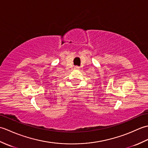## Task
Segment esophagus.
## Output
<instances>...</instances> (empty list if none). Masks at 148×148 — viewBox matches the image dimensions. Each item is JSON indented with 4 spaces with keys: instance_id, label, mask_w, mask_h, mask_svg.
Masks as SVG:
<instances>
[{
    "instance_id": "34e87169",
    "label": "esophagus",
    "mask_w": 148,
    "mask_h": 148,
    "mask_svg": "<svg viewBox=\"0 0 148 148\" xmlns=\"http://www.w3.org/2000/svg\"><path fill=\"white\" fill-rule=\"evenodd\" d=\"M80 68H79V67H78V66H75L74 67V69H77V70H79Z\"/></svg>"
}]
</instances>
